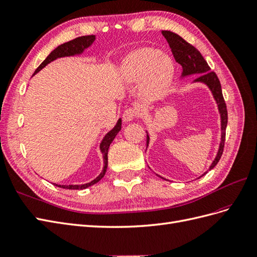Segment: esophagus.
I'll return each instance as SVG.
<instances>
[{
	"label": "esophagus",
	"mask_w": 257,
	"mask_h": 257,
	"mask_svg": "<svg viewBox=\"0 0 257 257\" xmlns=\"http://www.w3.org/2000/svg\"><path fill=\"white\" fill-rule=\"evenodd\" d=\"M136 117H137V109L136 108H127L122 114V120L124 122H129V121H133Z\"/></svg>",
	"instance_id": "obj_1"
}]
</instances>
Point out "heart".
<instances>
[{
    "label": "heart",
    "instance_id": "obj_1",
    "mask_svg": "<svg viewBox=\"0 0 257 257\" xmlns=\"http://www.w3.org/2000/svg\"><path fill=\"white\" fill-rule=\"evenodd\" d=\"M122 80L139 83V96L143 102L162 100L172 88L175 64L167 54L156 49H140L131 53L121 65Z\"/></svg>",
    "mask_w": 257,
    "mask_h": 257
}]
</instances>
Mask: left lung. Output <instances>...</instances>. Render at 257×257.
<instances>
[{"label": "left lung", "mask_w": 257, "mask_h": 257, "mask_svg": "<svg viewBox=\"0 0 257 257\" xmlns=\"http://www.w3.org/2000/svg\"><path fill=\"white\" fill-rule=\"evenodd\" d=\"M162 34L164 37H165L170 49H172V52H173L176 62H178L181 65L182 72H181L180 79L187 78L190 76H199L194 79L192 83H202L204 85H206L208 90L210 91V93H212L213 98L215 100V103L217 105V109H218V113L220 116V131L221 133H220V141H219V146H218V151H217L215 159L212 162V164H210L209 168H208V170H212L217 165V163L219 162L220 157H221L223 146H225L226 127H227V122H228L227 107H226V103H225V101H223V97H222L221 85L219 82V79L216 76L214 71H210V68L207 65L206 61L204 60L202 54L193 47V45L188 43L186 40H183L180 36L175 34V32H173V31L163 30ZM146 131H147V149H148L149 144H150V136H149L148 130H146ZM208 170H206L205 173L202 174L199 178H201L202 176L208 173ZM157 176L161 177V178H163L164 180H168L160 175H157Z\"/></svg>", "instance_id": "8db88e82"}]
</instances>
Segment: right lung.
Returning <instances> with one entry per match:
<instances>
[{
	"mask_svg": "<svg viewBox=\"0 0 257 257\" xmlns=\"http://www.w3.org/2000/svg\"><path fill=\"white\" fill-rule=\"evenodd\" d=\"M94 40H95V36H83V37L76 38V39H74V40L58 45V47L55 50L52 51L51 53L48 55V57L45 58V60L41 63V65L36 69L34 75H36L37 72L40 71L42 68H44L45 66L50 64L51 62L57 60V58L82 55L84 50L91 47L92 43L94 42ZM120 129H121V118H118V120H117L115 126L113 127V129H110L108 133L103 137V139L100 143V151L103 155V165L104 166H103L102 173L98 175L95 179H93L90 182L83 183V185H56V183H54V186L63 188V189H69V190H82V189H87L91 186H93L96 182L100 181L104 177L105 173H106V169H107L108 148L110 146V143L113 142V140L115 139L117 134L120 131Z\"/></svg>",
	"mask_w": 257,
	"mask_h": 257,
	"instance_id": "obj_1",
	"label": "right lung"
}]
</instances>
